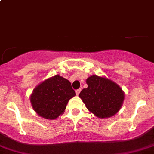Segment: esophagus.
<instances>
[{
  "instance_id": "34e87169",
  "label": "esophagus",
  "mask_w": 154,
  "mask_h": 154,
  "mask_svg": "<svg viewBox=\"0 0 154 154\" xmlns=\"http://www.w3.org/2000/svg\"><path fill=\"white\" fill-rule=\"evenodd\" d=\"M80 91H81V90H80V89L76 90V94H77V95H79V94H80Z\"/></svg>"
}]
</instances>
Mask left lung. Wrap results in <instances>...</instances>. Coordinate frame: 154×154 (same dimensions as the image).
Wrapping results in <instances>:
<instances>
[{"instance_id":"obj_1","label":"left lung","mask_w":154,"mask_h":154,"mask_svg":"<svg viewBox=\"0 0 154 154\" xmlns=\"http://www.w3.org/2000/svg\"><path fill=\"white\" fill-rule=\"evenodd\" d=\"M88 87L81 91L80 98L87 110L98 118H108L120 110L124 92L113 80L105 77L92 75L86 80Z\"/></svg>"}]
</instances>
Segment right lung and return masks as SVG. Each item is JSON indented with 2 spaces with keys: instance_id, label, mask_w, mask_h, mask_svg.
<instances>
[{
  "instance_id": "1",
  "label": "right lung",
  "mask_w": 154,
  "mask_h": 154,
  "mask_svg": "<svg viewBox=\"0 0 154 154\" xmlns=\"http://www.w3.org/2000/svg\"><path fill=\"white\" fill-rule=\"evenodd\" d=\"M75 95L70 81L57 74L38 84L30 94V100L40 117L54 120L63 114L68 101Z\"/></svg>"
}]
</instances>
